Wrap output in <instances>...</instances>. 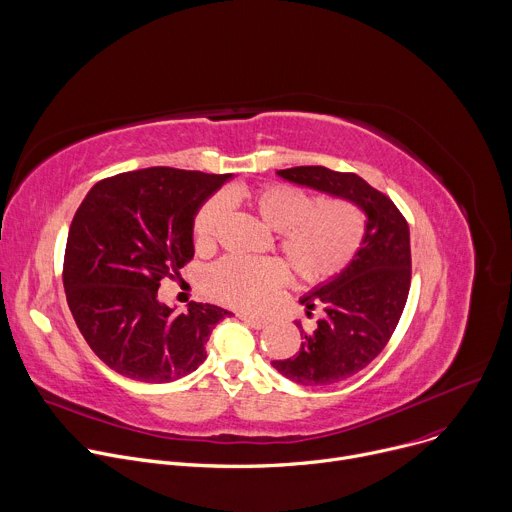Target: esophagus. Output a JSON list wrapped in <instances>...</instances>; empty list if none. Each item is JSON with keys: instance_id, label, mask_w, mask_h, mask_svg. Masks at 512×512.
<instances>
[{"instance_id": "34e87169", "label": "esophagus", "mask_w": 512, "mask_h": 512, "mask_svg": "<svg viewBox=\"0 0 512 512\" xmlns=\"http://www.w3.org/2000/svg\"><path fill=\"white\" fill-rule=\"evenodd\" d=\"M239 318H241L247 326H251V328H255V330H261V328H265V326H267V322H265V320L255 318V316H249V314H239Z\"/></svg>"}]
</instances>
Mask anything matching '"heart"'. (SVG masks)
<instances>
[{"instance_id": "b5f03b06", "label": "heart", "mask_w": 512, "mask_h": 512, "mask_svg": "<svg viewBox=\"0 0 512 512\" xmlns=\"http://www.w3.org/2000/svg\"><path fill=\"white\" fill-rule=\"evenodd\" d=\"M247 202L261 221L279 233V249L302 281H324L342 271L356 255L364 223L358 208L344 200L316 204L310 194L287 184L255 190L231 188L208 200L194 218V243L208 249L223 229L229 206ZM285 281L281 263L227 257L206 271L208 294L229 306L257 310Z\"/></svg>"}]
</instances>
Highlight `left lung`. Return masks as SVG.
<instances>
[{"label":"left lung","instance_id":"1","mask_svg":"<svg viewBox=\"0 0 512 512\" xmlns=\"http://www.w3.org/2000/svg\"><path fill=\"white\" fill-rule=\"evenodd\" d=\"M285 182L342 198L364 214L362 243L350 263L300 300L306 314L322 310L314 330L302 334L300 352L271 360L285 379L306 387L344 381L371 364L389 342L411 283L409 227L397 206L356 174L324 166L275 172Z\"/></svg>","mask_w":512,"mask_h":512}]
</instances>
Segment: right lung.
<instances>
[{"mask_svg": "<svg viewBox=\"0 0 512 512\" xmlns=\"http://www.w3.org/2000/svg\"><path fill=\"white\" fill-rule=\"evenodd\" d=\"M233 174L145 168L97 182L70 223L66 302L91 350L115 373L172 383L206 360L212 328L233 316L212 304L176 312L160 281L194 257V218Z\"/></svg>", "mask_w": 512, "mask_h": 512, "instance_id": "right-lung-1", "label": "right lung"}]
</instances>
